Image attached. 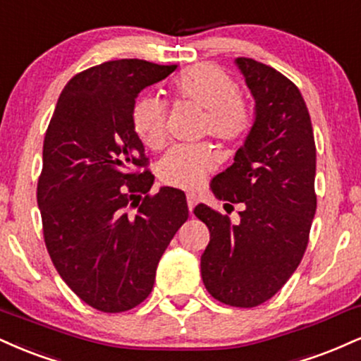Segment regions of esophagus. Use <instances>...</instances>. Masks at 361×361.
<instances>
[{"mask_svg":"<svg viewBox=\"0 0 361 361\" xmlns=\"http://www.w3.org/2000/svg\"><path fill=\"white\" fill-rule=\"evenodd\" d=\"M197 202H198L197 195H195V193H186V203H188V210L190 212H193V208H195V205H197Z\"/></svg>","mask_w":361,"mask_h":361,"instance_id":"obj_1","label":"esophagus"}]
</instances>
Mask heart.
<instances>
[{"label":"heart","instance_id":"obj_1","mask_svg":"<svg viewBox=\"0 0 361 361\" xmlns=\"http://www.w3.org/2000/svg\"><path fill=\"white\" fill-rule=\"evenodd\" d=\"M176 101L203 107L202 134H210L220 145L233 146L249 134L254 116L250 104L237 92V84L224 68L198 63L185 68L171 82ZM134 131L151 149H161L168 137V107L161 99H137L133 107ZM215 153L207 142L173 146L158 163L164 185L193 188L215 166Z\"/></svg>","mask_w":361,"mask_h":361}]
</instances>
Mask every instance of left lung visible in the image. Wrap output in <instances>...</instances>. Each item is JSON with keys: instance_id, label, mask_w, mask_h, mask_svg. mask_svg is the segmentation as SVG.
Wrapping results in <instances>:
<instances>
[{"instance_id": "8db88e82", "label": "left lung", "mask_w": 361, "mask_h": 361, "mask_svg": "<svg viewBox=\"0 0 361 361\" xmlns=\"http://www.w3.org/2000/svg\"><path fill=\"white\" fill-rule=\"evenodd\" d=\"M235 63L255 101V119L233 164L210 188L244 210L237 225L203 203L193 214L210 230L200 262L207 290L224 305L254 307L274 296L305 255L316 214V146L298 87L254 59Z\"/></svg>"}]
</instances>
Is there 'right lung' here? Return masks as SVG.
<instances>
[{
  "mask_svg": "<svg viewBox=\"0 0 361 361\" xmlns=\"http://www.w3.org/2000/svg\"><path fill=\"white\" fill-rule=\"evenodd\" d=\"M175 68L137 59L87 68L65 85L47 129L37 186L47 250L65 284L102 312L149 296L188 219L181 190L147 195L154 176L139 171L147 158L133 126L137 94Z\"/></svg>",
  "mask_w": 361,
  "mask_h": 361,
  "instance_id": "right-lung-1",
  "label": "right lung"
}]
</instances>
